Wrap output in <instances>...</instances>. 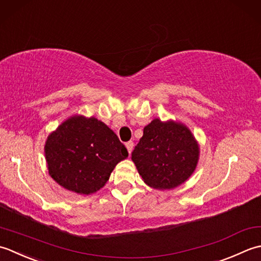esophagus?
Instances as JSON below:
<instances>
[{"label":"esophagus","mask_w":261,"mask_h":261,"mask_svg":"<svg viewBox=\"0 0 261 261\" xmlns=\"http://www.w3.org/2000/svg\"><path fill=\"white\" fill-rule=\"evenodd\" d=\"M126 147H127V150H128V153H132L133 148H134V143H133L132 141L127 142V143H126Z\"/></svg>","instance_id":"esophagus-1"}]
</instances>
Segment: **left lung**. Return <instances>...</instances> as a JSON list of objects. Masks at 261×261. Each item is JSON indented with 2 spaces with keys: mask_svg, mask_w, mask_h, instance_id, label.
<instances>
[{
  "mask_svg": "<svg viewBox=\"0 0 261 261\" xmlns=\"http://www.w3.org/2000/svg\"><path fill=\"white\" fill-rule=\"evenodd\" d=\"M199 146L187 126L153 119L132 152V160L146 185L172 189L187 180L197 167Z\"/></svg>",
  "mask_w": 261,
  "mask_h": 261,
  "instance_id": "1",
  "label": "left lung"
}]
</instances>
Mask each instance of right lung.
I'll return each instance as SVG.
<instances>
[{
  "label": "right lung",
  "mask_w": 261,
  "mask_h": 261,
  "mask_svg": "<svg viewBox=\"0 0 261 261\" xmlns=\"http://www.w3.org/2000/svg\"><path fill=\"white\" fill-rule=\"evenodd\" d=\"M45 156L50 177L58 185L73 193L90 195L103 187L128 152L102 121L73 116L47 137Z\"/></svg>",
  "instance_id": "obj_1"
}]
</instances>
